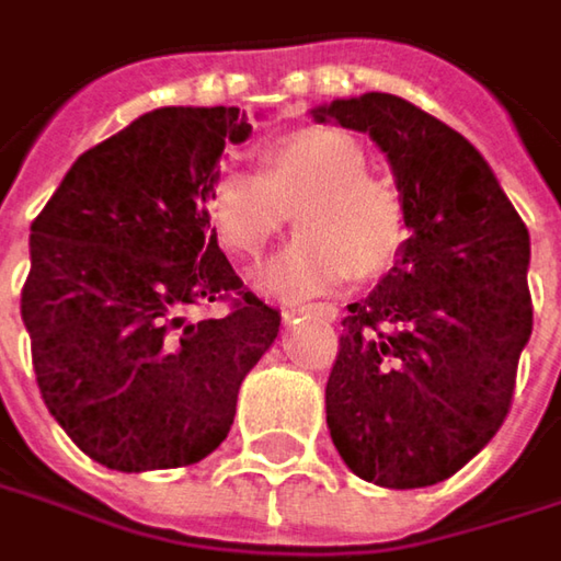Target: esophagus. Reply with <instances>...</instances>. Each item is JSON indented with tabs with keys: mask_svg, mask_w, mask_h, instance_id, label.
Listing matches in <instances>:
<instances>
[{
	"mask_svg": "<svg viewBox=\"0 0 561 561\" xmlns=\"http://www.w3.org/2000/svg\"><path fill=\"white\" fill-rule=\"evenodd\" d=\"M295 313H320V317H327V320H335L339 317V307L335 305H305V307H288L285 310V320H291Z\"/></svg>",
	"mask_w": 561,
	"mask_h": 561,
	"instance_id": "34e87169",
	"label": "esophagus"
}]
</instances>
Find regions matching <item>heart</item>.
Segmentation results:
<instances>
[{
    "label": "heart",
    "mask_w": 561,
    "mask_h": 561,
    "mask_svg": "<svg viewBox=\"0 0 561 561\" xmlns=\"http://www.w3.org/2000/svg\"><path fill=\"white\" fill-rule=\"evenodd\" d=\"M260 172L222 169L204 194L216 241L241 260H260L295 219L301 234L273 260L260 285L282 298H310L335 285L382 276L408 244L399 187L370 175L367 150L345 131L310 125L270 137Z\"/></svg>",
    "instance_id": "1"
}]
</instances>
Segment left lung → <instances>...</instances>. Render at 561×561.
<instances>
[{
  "mask_svg": "<svg viewBox=\"0 0 561 561\" xmlns=\"http://www.w3.org/2000/svg\"><path fill=\"white\" fill-rule=\"evenodd\" d=\"M313 118L377 140L411 226L399 266L342 320L329 436L370 483L433 486L508 417L534 329L527 226L474 147L402 96L332 100Z\"/></svg>",
  "mask_w": 561,
  "mask_h": 561,
  "instance_id": "left-lung-1",
  "label": "left lung"
}]
</instances>
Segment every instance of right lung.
I'll return each instance as SVG.
<instances>
[{
    "label": "right lung",
    "mask_w": 561,
    "mask_h": 561,
    "mask_svg": "<svg viewBox=\"0 0 561 561\" xmlns=\"http://www.w3.org/2000/svg\"><path fill=\"white\" fill-rule=\"evenodd\" d=\"M234 106H169L90 147L31 226L21 320L43 402L112 471L197 465L234 421L282 313L238 279L204 213ZM219 300L226 318L191 321Z\"/></svg>",
    "instance_id": "obj_1"
}]
</instances>
